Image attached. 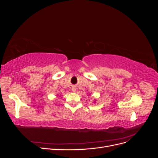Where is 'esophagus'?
Listing matches in <instances>:
<instances>
[{
  "label": "esophagus",
  "instance_id": "34e87169",
  "mask_svg": "<svg viewBox=\"0 0 158 158\" xmlns=\"http://www.w3.org/2000/svg\"><path fill=\"white\" fill-rule=\"evenodd\" d=\"M73 92H75V91H76V88H73Z\"/></svg>",
  "mask_w": 158,
  "mask_h": 158
}]
</instances>
